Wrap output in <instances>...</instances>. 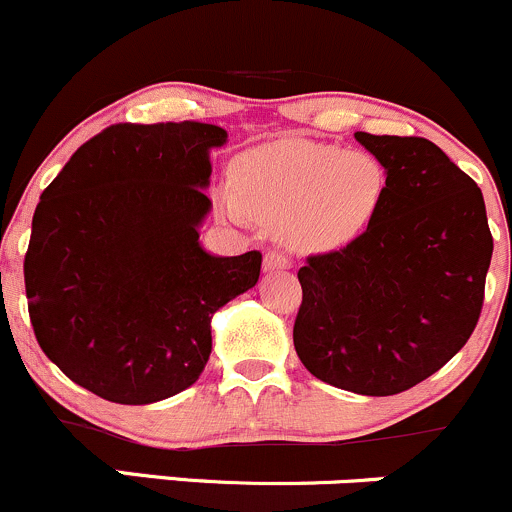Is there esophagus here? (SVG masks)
I'll return each instance as SVG.
<instances>
[{
	"label": "esophagus",
	"mask_w": 512,
	"mask_h": 512,
	"mask_svg": "<svg viewBox=\"0 0 512 512\" xmlns=\"http://www.w3.org/2000/svg\"><path fill=\"white\" fill-rule=\"evenodd\" d=\"M263 268L266 271H286V268H291V261H288V256L278 254V251H268L263 256Z\"/></svg>",
	"instance_id": "obj_1"
}]
</instances>
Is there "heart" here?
Wrapping results in <instances>:
<instances>
[{"label":"heart","mask_w":512,"mask_h":512,"mask_svg":"<svg viewBox=\"0 0 512 512\" xmlns=\"http://www.w3.org/2000/svg\"><path fill=\"white\" fill-rule=\"evenodd\" d=\"M234 187L217 207L234 224L258 221L295 254H328L370 229L387 194V170L365 150L283 140L236 157Z\"/></svg>","instance_id":"1"}]
</instances>
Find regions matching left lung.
Wrapping results in <instances>:
<instances>
[{
	"mask_svg": "<svg viewBox=\"0 0 512 512\" xmlns=\"http://www.w3.org/2000/svg\"><path fill=\"white\" fill-rule=\"evenodd\" d=\"M387 170L370 229L298 271L293 345L337 389L389 397L439 372L478 323L493 256L478 184L424 138L355 133Z\"/></svg>",
	"mask_w": 512,
	"mask_h": 512,
	"instance_id": "8db88e82",
	"label": "left lung"
}]
</instances>
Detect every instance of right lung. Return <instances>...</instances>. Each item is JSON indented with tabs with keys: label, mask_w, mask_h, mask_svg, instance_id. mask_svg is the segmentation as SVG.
Wrapping results in <instances>:
<instances>
[{
	"label": "right lung",
	"mask_w": 512,
	"mask_h": 512,
	"mask_svg": "<svg viewBox=\"0 0 512 512\" xmlns=\"http://www.w3.org/2000/svg\"><path fill=\"white\" fill-rule=\"evenodd\" d=\"M219 125H110L44 189L24 258L41 350L88 392L152 404L192 387L212 318L256 286L261 254L199 244Z\"/></svg>",
	"instance_id": "1"
}]
</instances>
